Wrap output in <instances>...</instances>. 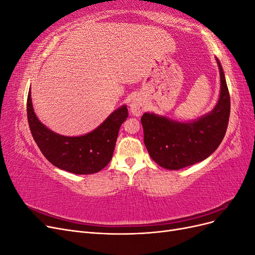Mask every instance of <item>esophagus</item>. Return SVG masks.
I'll list each match as a JSON object with an SVG mask.
<instances>
[{
	"instance_id": "esophagus-1",
	"label": "esophagus",
	"mask_w": 255,
	"mask_h": 255,
	"mask_svg": "<svg viewBox=\"0 0 255 255\" xmlns=\"http://www.w3.org/2000/svg\"><path fill=\"white\" fill-rule=\"evenodd\" d=\"M144 110H145L144 103L138 98H135L129 105L130 113H132L134 116H136V117H140V116L143 114Z\"/></svg>"
}]
</instances>
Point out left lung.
Listing matches in <instances>:
<instances>
[{
  "mask_svg": "<svg viewBox=\"0 0 255 255\" xmlns=\"http://www.w3.org/2000/svg\"><path fill=\"white\" fill-rule=\"evenodd\" d=\"M217 64L220 96L211 113L189 122H179L153 113L142 115L145 148L160 167L179 170L197 164L210 156L221 143L227 132L231 102L225 73L218 59Z\"/></svg>",
  "mask_w": 255,
  "mask_h": 255,
  "instance_id": "8db88e82",
  "label": "left lung"
}]
</instances>
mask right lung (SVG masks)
Listing matches in <instances>:
<instances>
[{
  "label": "right lung",
  "mask_w": 255,
  "mask_h": 255,
  "mask_svg": "<svg viewBox=\"0 0 255 255\" xmlns=\"http://www.w3.org/2000/svg\"><path fill=\"white\" fill-rule=\"evenodd\" d=\"M30 133L52 165L75 174H91L110 163L121 125L128 118L123 105L112 113L96 129L83 136L69 137L54 133L39 121L33 109L30 89L26 103Z\"/></svg>",
  "instance_id": "obj_1"
}]
</instances>
